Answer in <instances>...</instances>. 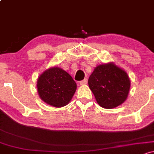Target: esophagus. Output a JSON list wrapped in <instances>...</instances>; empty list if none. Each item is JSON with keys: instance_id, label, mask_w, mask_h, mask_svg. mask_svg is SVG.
<instances>
[{"instance_id": "obj_1", "label": "esophagus", "mask_w": 154, "mask_h": 154, "mask_svg": "<svg viewBox=\"0 0 154 154\" xmlns=\"http://www.w3.org/2000/svg\"><path fill=\"white\" fill-rule=\"evenodd\" d=\"M80 84L81 85H86V84H87V79H84L83 81H81Z\"/></svg>"}]
</instances>
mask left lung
<instances>
[{
    "label": "left lung",
    "mask_w": 154,
    "mask_h": 154,
    "mask_svg": "<svg viewBox=\"0 0 154 154\" xmlns=\"http://www.w3.org/2000/svg\"><path fill=\"white\" fill-rule=\"evenodd\" d=\"M88 84L100 106L113 109L126 100L131 81L123 68L114 62H109L95 67Z\"/></svg>",
    "instance_id": "left-lung-1"
}]
</instances>
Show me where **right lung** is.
Wrapping results in <instances>:
<instances>
[{"label": "right lung", "mask_w": 154, "mask_h": 154, "mask_svg": "<svg viewBox=\"0 0 154 154\" xmlns=\"http://www.w3.org/2000/svg\"><path fill=\"white\" fill-rule=\"evenodd\" d=\"M37 88L38 95L42 101L60 108L70 103L77 85L68 72L59 67H53L39 75Z\"/></svg>", "instance_id": "obj_1"}]
</instances>
